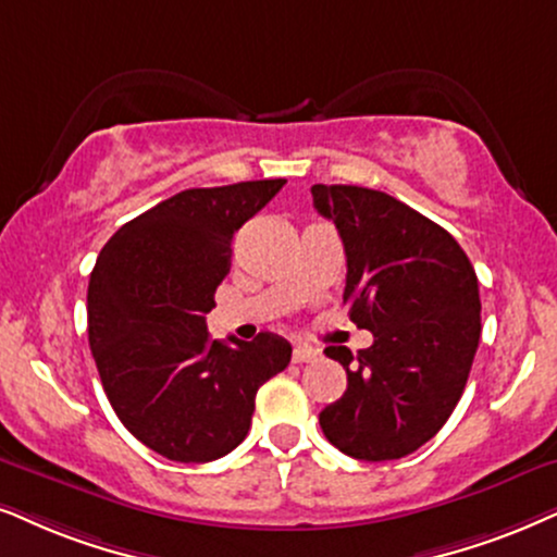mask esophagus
<instances>
[{
    "mask_svg": "<svg viewBox=\"0 0 557 557\" xmlns=\"http://www.w3.org/2000/svg\"><path fill=\"white\" fill-rule=\"evenodd\" d=\"M319 360V349H311V347H295L293 349V362H313Z\"/></svg>",
    "mask_w": 557,
    "mask_h": 557,
    "instance_id": "34e87169",
    "label": "esophagus"
}]
</instances>
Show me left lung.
Returning a JSON list of instances; mask_svg holds the SVG:
<instances>
[{
    "label": "left lung",
    "instance_id": "left-lung-1",
    "mask_svg": "<svg viewBox=\"0 0 557 557\" xmlns=\"http://www.w3.org/2000/svg\"><path fill=\"white\" fill-rule=\"evenodd\" d=\"M311 193L342 236L349 319L372 331L357 357L326 347L347 391L319 413L321 429L357 460H398L445 426L466 391L481 339L475 270L445 228L396 197L355 185Z\"/></svg>",
    "mask_w": 557,
    "mask_h": 557
}]
</instances>
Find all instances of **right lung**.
<instances>
[{
  "mask_svg": "<svg viewBox=\"0 0 557 557\" xmlns=\"http://www.w3.org/2000/svg\"><path fill=\"white\" fill-rule=\"evenodd\" d=\"M285 180L195 187L112 234L89 274V349L123 426L153 453L210 462L249 434L257 391L290 362L283 336L213 342L206 313L231 242Z\"/></svg>",
  "mask_w": 557,
  "mask_h": 557,
  "instance_id": "right-lung-1",
  "label": "right lung"
}]
</instances>
